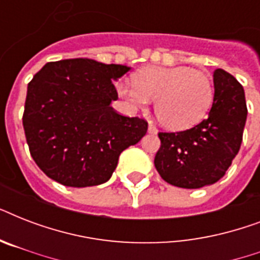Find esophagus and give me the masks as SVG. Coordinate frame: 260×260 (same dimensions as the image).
Wrapping results in <instances>:
<instances>
[{
  "label": "esophagus",
  "instance_id": "esophagus-1",
  "mask_svg": "<svg viewBox=\"0 0 260 260\" xmlns=\"http://www.w3.org/2000/svg\"><path fill=\"white\" fill-rule=\"evenodd\" d=\"M148 132H150V134H154V135L158 134V129H156V126H155L152 122H150V124H148Z\"/></svg>",
  "mask_w": 260,
  "mask_h": 260
}]
</instances>
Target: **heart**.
Segmentation results:
<instances>
[{
	"mask_svg": "<svg viewBox=\"0 0 260 260\" xmlns=\"http://www.w3.org/2000/svg\"><path fill=\"white\" fill-rule=\"evenodd\" d=\"M134 82H118L116 90L132 112L146 110L155 100V113L165 128L185 131L202 121L214 100L208 74L187 66H151L134 75Z\"/></svg>",
	"mask_w": 260,
	"mask_h": 260,
	"instance_id": "1",
	"label": "heart"
}]
</instances>
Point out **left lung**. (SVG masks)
<instances>
[{
    "instance_id": "1",
    "label": "left lung",
    "mask_w": 260,
    "mask_h": 260,
    "mask_svg": "<svg viewBox=\"0 0 260 260\" xmlns=\"http://www.w3.org/2000/svg\"><path fill=\"white\" fill-rule=\"evenodd\" d=\"M214 100L198 125L182 132H159L155 167L170 185L200 189L224 177L240 150L247 120L244 89L234 75L213 73Z\"/></svg>"
}]
</instances>
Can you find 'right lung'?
I'll use <instances>...</instances> for the list:
<instances>
[{
    "label": "right lung",
    "mask_w": 260,
    "mask_h": 260,
    "mask_svg": "<svg viewBox=\"0 0 260 260\" xmlns=\"http://www.w3.org/2000/svg\"><path fill=\"white\" fill-rule=\"evenodd\" d=\"M131 67L93 59L47 63L28 83L22 125L32 158L51 179L71 187L105 183L118 156L146 135L148 124L110 106L113 81Z\"/></svg>",
    "instance_id": "1"
}]
</instances>
